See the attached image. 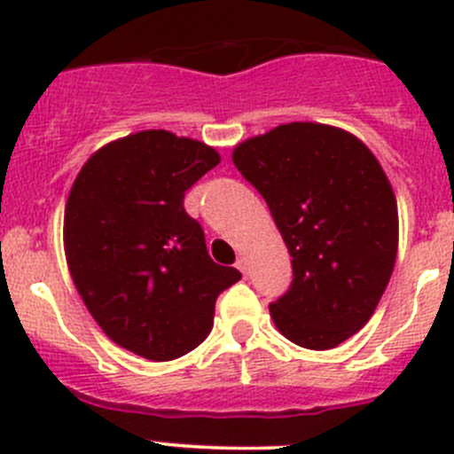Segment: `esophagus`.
Segmentation results:
<instances>
[{
	"mask_svg": "<svg viewBox=\"0 0 454 454\" xmlns=\"http://www.w3.org/2000/svg\"><path fill=\"white\" fill-rule=\"evenodd\" d=\"M237 270H241V274H248L250 263H248V259H246V256H239V259H237Z\"/></svg>",
	"mask_w": 454,
	"mask_h": 454,
	"instance_id": "obj_1",
	"label": "esophagus"
}]
</instances>
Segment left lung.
I'll return each mask as SVG.
<instances>
[{
  "label": "left lung",
  "instance_id": "1",
  "mask_svg": "<svg viewBox=\"0 0 454 454\" xmlns=\"http://www.w3.org/2000/svg\"><path fill=\"white\" fill-rule=\"evenodd\" d=\"M263 195L292 256V286L270 305L278 332L325 351L369 323L397 254V201L363 140L320 122H287L232 151Z\"/></svg>",
  "mask_w": 454,
  "mask_h": 454
}]
</instances>
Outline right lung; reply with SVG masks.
Segmentation results:
<instances>
[{
    "label": "right lung",
    "instance_id": "right-lung-1",
    "mask_svg": "<svg viewBox=\"0 0 454 454\" xmlns=\"http://www.w3.org/2000/svg\"><path fill=\"white\" fill-rule=\"evenodd\" d=\"M213 146L146 129L100 146L72 184L63 246L72 281L105 333L167 363L213 329L215 301L241 278L217 265L184 193L219 164Z\"/></svg>",
    "mask_w": 454,
    "mask_h": 454
}]
</instances>
